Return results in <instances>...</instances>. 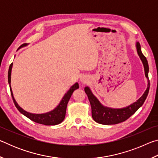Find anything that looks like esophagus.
Masks as SVG:
<instances>
[{
  "label": "esophagus",
  "mask_w": 158,
  "mask_h": 158,
  "mask_svg": "<svg viewBox=\"0 0 158 158\" xmlns=\"http://www.w3.org/2000/svg\"><path fill=\"white\" fill-rule=\"evenodd\" d=\"M81 81H82L83 82L85 81V79H84V78H82V79H81Z\"/></svg>",
  "instance_id": "esophagus-1"
}]
</instances>
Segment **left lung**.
<instances>
[{"label":"left lung","instance_id":"obj_1","mask_svg":"<svg viewBox=\"0 0 158 158\" xmlns=\"http://www.w3.org/2000/svg\"><path fill=\"white\" fill-rule=\"evenodd\" d=\"M137 49L138 54L143 64L145 75L148 80L147 89L146 90L145 93H143V95L137 102L123 109H111L105 107L101 105L98 99L93 95L89 88H85V92L88 95L90 106H91L92 117L93 120L98 123L103 125H114L126 121L143 105V102H145L150 89V81L148 79L149 68L148 61L141 52V46L139 42L137 43Z\"/></svg>","mask_w":158,"mask_h":158}]
</instances>
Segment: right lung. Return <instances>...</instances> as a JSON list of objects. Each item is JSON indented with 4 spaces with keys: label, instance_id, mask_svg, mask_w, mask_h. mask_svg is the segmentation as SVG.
Returning <instances> with one entry per match:
<instances>
[{
    "label": "right lung",
    "instance_id": "add662e5",
    "mask_svg": "<svg viewBox=\"0 0 158 158\" xmlns=\"http://www.w3.org/2000/svg\"><path fill=\"white\" fill-rule=\"evenodd\" d=\"M24 45L25 44L21 45V46L19 47V49L22 46H24ZM12 68V63L10 64L9 70H8V83L10 84V92H11V95L12 97L13 102H14L15 105L18 110L19 111L21 114H23L24 116L28 118L29 119H31V121H33L39 124H42L45 125H58L61 122H63V121L65 117L66 109H67V105H68V102L74 90L79 89V84H77V83H76L75 84L73 85V86L70 88V89L68 90V92L66 93L65 96L63 97V98L62 99V100H61V102H60L59 105H58L57 107L54 109V110H53L50 112H48V113H46V114H31L24 111L23 109H21L20 106L18 105L17 102L15 101L14 97H13L11 86H10Z\"/></svg>",
    "mask_w": 158,
    "mask_h": 158
}]
</instances>
